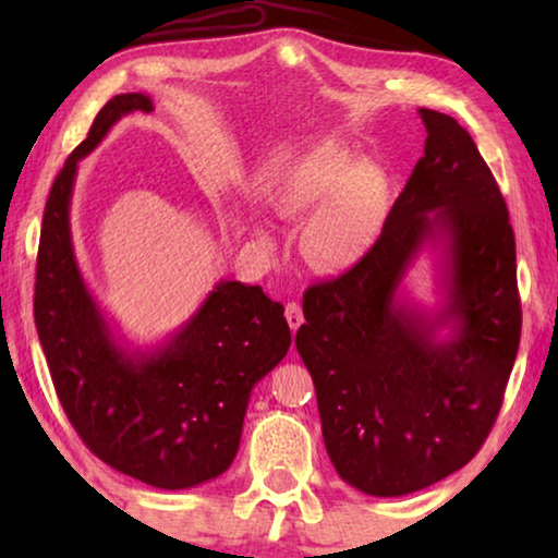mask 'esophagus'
<instances>
[{
    "label": "esophagus",
    "instance_id": "esophagus-1",
    "mask_svg": "<svg viewBox=\"0 0 558 558\" xmlns=\"http://www.w3.org/2000/svg\"><path fill=\"white\" fill-rule=\"evenodd\" d=\"M286 317H288V325L292 329V335H295L298 327L305 323V317H302L300 302H288V305H286Z\"/></svg>",
    "mask_w": 558,
    "mask_h": 558
}]
</instances>
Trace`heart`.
<instances>
[{"label": "heart", "mask_w": 558, "mask_h": 558, "mask_svg": "<svg viewBox=\"0 0 558 558\" xmlns=\"http://www.w3.org/2000/svg\"><path fill=\"white\" fill-rule=\"evenodd\" d=\"M268 194L282 214H310L300 253L315 268H352L379 233L381 179L337 137L315 140L290 155L272 174Z\"/></svg>", "instance_id": "obj_1"}]
</instances>
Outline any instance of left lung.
<instances>
[{
	"instance_id": "1",
	"label": "left lung",
	"mask_w": 558,
	"mask_h": 558,
	"mask_svg": "<svg viewBox=\"0 0 558 558\" xmlns=\"http://www.w3.org/2000/svg\"><path fill=\"white\" fill-rule=\"evenodd\" d=\"M418 116L426 147L379 241L344 276L307 288L295 337L327 456L374 497L411 495L475 458L522 335L514 231L495 177L456 118ZM426 244L441 260L438 314L398 292Z\"/></svg>"
}]
</instances>
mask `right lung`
<instances>
[{"instance_id":"add662e5","label":"right lung","mask_w":558,"mask_h":558,"mask_svg":"<svg viewBox=\"0 0 558 558\" xmlns=\"http://www.w3.org/2000/svg\"><path fill=\"white\" fill-rule=\"evenodd\" d=\"M135 110H155L153 98L108 100L56 177L36 258L34 319L81 440L122 475L186 489L229 470L253 386L288 354L290 327L263 288L221 280L165 344L143 352L112 332L75 260L71 194L81 159Z\"/></svg>"}]
</instances>
